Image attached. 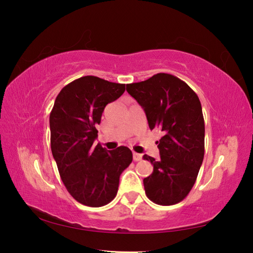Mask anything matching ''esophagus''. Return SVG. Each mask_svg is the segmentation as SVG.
Listing matches in <instances>:
<instances>
[{"label": "esophagus", "mask_w": 253, "mask_h": 253, "mask_svg": "<svg viewBox=\"0 0 253 253\" xmlns=\"http://www.w3.org/2000/svg\"><path fill=\"white\" fill-rule=\"evenodd\" d=\"M132 158H133V161H135V162H138V161H141L142 155L139 154V153L133 152V153H132Z\"/></svg>", "instance_id": "1"}]
</instances>
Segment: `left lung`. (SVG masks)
I'll return each instance as SVG.
<instances>
[{"instance_id": "obj_1", "label": "left lung", "mask_w": 253, "mask_h": 253, "mask_svg": "<svg viewBox=\"0 0 253 253\" xmlns=\"http://www.w3.org/2000/svg\"><path fill=\"white\" fill-rule=\"evenodd\" d=\"M127 92L141 105L150 129L159 128L160 160L144 154L153 165L143 179L146 195L160 206L180 202L190 192L204 157V120L200 100L189 85L160 73L144 82L128 84Z\"/></svg>"}]
</instances>
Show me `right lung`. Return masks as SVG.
Segmentation results:
<instances>
[{"instance_id":"1","label":"right lung","mask_w":253,"mask_h":253,"mask_svg":"<svg viewBox=\"0 0 253 253\" xmlns=\"http://www.w3.org/2000/svg\"><path fill=\"white\" fill-rule=\"evenodd\" d=\"M125 84L84 76L65 85L50 114L51 150L67 191L79 203L99 208L115 198L120 176L132 161L127 147L107 151L95 126L104 107L117 100Z\"/></svg>"}]
</instances>
